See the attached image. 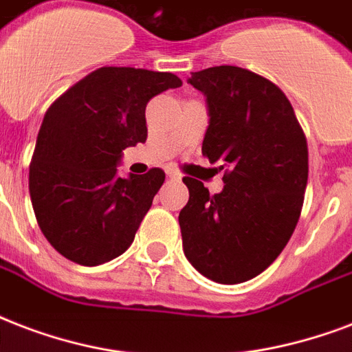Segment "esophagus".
Returning a JSON list of instances; mask_svg holds the SVG:
<instances>
[{
  "label": "esophagus",
  "instance_id": "34e87169",
  "mask_svg": "<svg viewBox=\"0 0 352 352\" xmlns=\"http://www.w3.org/2000/svg\"><path fill=\"white\" fill-rule=\"evenodd\" d=\"M165 170H167L168 178H173V179H179V178H182V173H179V170L176 167H173V165H168V167L165 168Z\"/></svg>",
  "mask_w": 352,
  "mask_h": 352
}]
</instances>
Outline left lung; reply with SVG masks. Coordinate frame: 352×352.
Instances as JSON below:
<instances>
[{
    "label": "left lung",
    "mask_w": 352,
    "mask_h": 352,
    "mask_svg": "<svg viewBox=\"0 0 352 352\" xmlns=\"http://www.w3.org/2000/svg\"><path fill=\"white\" fill-rule=\"evenodd\" d=\"M207 97L201 154L222 162L224 189L209 195L185 176L189 201L179 211L184 253L207 279L236 285L268 268L290 241L309 179L307 138L287 95L236 65L190 73Z\"/></svg>",
    "instance_id": "8db88e82"
}]
</instances>
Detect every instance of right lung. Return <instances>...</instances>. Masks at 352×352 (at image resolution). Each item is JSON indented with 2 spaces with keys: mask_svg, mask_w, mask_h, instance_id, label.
Segmentation results:
<instances>
[{
  "mask_svg": "<svg viewBox=\"0 0 352 352\" xmlns=\"http://www.w3.org/2000/svg\"><path fill=\"white\" fill-rule=\"evenodd\" d=\"M174 73L99 67L45 111L29 165L36 222L65 258L97 266L119 257L165 182L162 168L119 178L126 146L146 141V102L179 88Z\"/></svg>",
  "mask_w": 352,
  "mask_h": 352,
  "instance_id": "add662e5",
  "label": "right lung"
}]
</instances>
